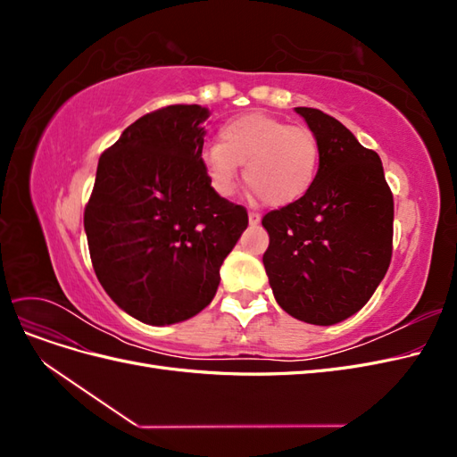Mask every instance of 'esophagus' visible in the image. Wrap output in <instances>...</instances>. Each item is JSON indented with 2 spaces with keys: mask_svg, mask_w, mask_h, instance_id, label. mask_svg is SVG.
Masks as SVG:
<instances>
[{
  "mask_svg": "<svg viewBox=\"0 0 457 457\" xmlns=\"http://www.w3.org/2000/svg\"><path fill=\"white\" fill-rule=\"evenodd\" d=\"M261 220V215L257 212H250V225H257Z\"/></svg>",
  "mask_w": 457,
  "mask_h": 457,
  "instance_id": "esophagus-1",
  "label": "esophagus"
}]
</instances>
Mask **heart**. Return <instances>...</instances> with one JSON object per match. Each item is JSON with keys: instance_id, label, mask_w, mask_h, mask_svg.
I'll list each match as a JSON object with an SVG mask.
<instances>
[{"instance_id": "heart-1", "label": "heart", "mask_w": 457, "mask_h": 457, "mask_svg": "<svg viewBox=\"0 0 457 457\" xmlns=\"http://www.w3.org/2000/svg\"><path fill=\"white\" fill-rule=\"evenodd\" d=\"M240 163H245L244 179L255 195L282 207L312 188L320 170V145L307 128L262 112L242 114L225 121L219 143L202 152L204 171L217 195H232Z\"/></svg>"}]
</instances>
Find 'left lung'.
Returning <instances> with one entry per match:
<instances>
[{
  "label": "left lung",
  "mask_w": 457,
  "mask_h": 457,
  "mask_svg": "<svg viewBox=\"0 0 457 457\" xmlns=\"http://www.w3.org/2000/svg\"><path fill=\"white\" fill-rule=\"evenodd\" d=\"M295 112L320 145V170L305 196L262 217V265L287 314L331 326L361 311L389 269L395 202L378 152L322 110Z\"/></svg>",
  "instance_id": "8db88e82"
}]
</instances>
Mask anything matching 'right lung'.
Returning a JSON list of instances; mask_svg holds the SVG:
<instances>
[{
    "label": "right lung",
    "mask_w": 457,
    "mask_h": 457,
    "mask_svg": "<svg viewBox=\"0 0 457 457\" xmlns=\"http://www.w3.org/2000/svg\"><path fill=\"white\" fill-rule=\"evenodd\" d=\"M207 110L171 104L133 121L108 146L84 212L91 262L120 309L152 326L210 305L219 269L247 227L202 165Z\"/></svg>",
    "instance_id": "1"
}]
</instances>
